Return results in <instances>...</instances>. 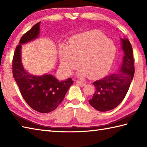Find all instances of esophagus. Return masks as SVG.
I'll list each match as a JSON object with an SVG mask.
<instances>
[{"mask_svg": "<svg viewBox=\"0 0 147 147\" xmlns=\"http://www.w3.org/2000/svg\"><path fill=\"white\" fill-rule=\"evenodd\" d=\"M76 83L78 84V85H79L80 86H85L86 85V83L85 82H82V81L78 80L76 81Z\"/></svg>", "mask_w": 147, "mask_h": 147, "instance_id": "34e87169", "label": "esophagus"}]
</instances>
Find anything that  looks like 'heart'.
<instances>
[{"instance_id":"obj_1","label":"heart","mask_w":147,"mask_h":147,"mask_svg":"<svg viewBox=\"0 0 147 147\" xmlns=\"http://www.w3.org/2000/svg\"><path fill=\"white\" fill-rule=\"evenodd\" d=\"M115 53L114 43L97 30L73 36L67 46L62 45L59 50L61 66L65 73L71 74L80 65V75H88L90 78L102 76L108 71Z\"/></svg>"}]
</instances>
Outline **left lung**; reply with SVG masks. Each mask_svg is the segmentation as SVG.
<instances>
[{"instance_id": "obj_1", "label": "left lung", "mask_w": 147, "mask_h": 147, "mask_svg": "<svg viewBox=\"0 0 147 147\" xmlns=\"http://www.w3.org/2000/svg\"><path fill=\"white\" fill-rule=\"evenodd\" d=\"M121 40L124 56L120 73L93 83L95 92L89 103L98 111H110L119 105L125 97L133 78L135 67L132 46L127 39Z\"/></svg>"}]
</instances>
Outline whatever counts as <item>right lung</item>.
I'll use <instances>...</instances> for the list:
<instances>
[{"mask_svg":"<svg viewBox=\"0 0 147 147\" xmlns=\"http://www.w3.org/2000/svg\"><path fill=\"white\" fill-rule=\"evenodd\" d=\"M39 25L40 22L24 33L20 39V44L16 48L12 59V74L28 105L37 112L48 113L55 110L63 100L73 81L69 78L59 82L51 74L32 76L24 69L21 61V44L38 36Z\"/></svg>","mask_w":147,"mask_h":147,"instance_id":"add662e5","label":"right lung"}]
</instances>
